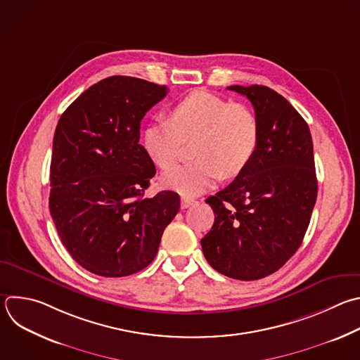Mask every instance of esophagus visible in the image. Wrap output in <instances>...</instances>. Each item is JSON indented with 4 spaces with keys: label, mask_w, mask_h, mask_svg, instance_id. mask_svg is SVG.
<instances>
[{
    "label": "esophagus",
    "mask_w": 360,
    "mask_h": 360,
    "mask_svg": "<svg viewBox=\"0 0 360 360\" xmlns=\"http://www.w3.org/2000/svg\"><path fill=\"white\" fill-rule=\"evenodd\" d=\"M193 203H196V200H193V199H189V198H182V199H181V207H182V209H188V207L192 206Z\"/></svg>",
    "instance_id": "obj_1"
}]
</instances>
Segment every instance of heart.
Instances as JSON below:
<instances>
[{
    "mask_svg": "<svg viewBox=\"0 0 360 360\" xmlns=\"http://www.w3.org/2000/svg\"><path fill=\"white\" fill-rule=\"evenodd\" d=\"M195 161L164 174V186L184 196L210 189L223 175L234 178L252 162L259 146L256 114L242 103L195 90L179 100L171 120H155L143 133V147L155 165L171 168L184 141L192 140Z\"/></svg>",
    "mask_w": 360,
    "mask_h": 360,
    "instance_id": "obj_1",
    "label": "heart"
}]
</instances>
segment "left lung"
Masks as SVG:
<instances>
[{
    "mask_svg": "<svg viewBox=\"0 0 360 360\" xmlns=\"http://www.w3.org/2000/svg\"><path fill=\"white\" fill-rule=\"evenodd\" d=\"M246 96L259 123L250 165L209 196L214 221L200 240L220 274L252 281L281 269L298 250L315 206L318 182L305 120L267 86H229Z\"/></svg>",
    "mask_w": 360,
    "mask_h": 360,
    "instance_id": "1",
    "label": "left lung"
}]
</instances>
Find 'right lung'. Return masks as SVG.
Returning a JSON list of instances; mask_svg holds the SVG:
<instances>
[{
	"label": "right lung",
	"mask_w": 360,
	"mask_h": 360,
	"mask_svg": "<svg viewBox=\"0 0 360 360\" xmlns=\"http://www.w3.org/2000/svg\"><path fill=\"white\" fill-rule=\"evenodd\" d=\"M167 93V86L111 76L59 118L49 210L69 255L93 274L126 277L146 269L179 210L175 192L144 196L155 165L139 143L140 124Z\"/></svg>",
	"instance_id": "right-lung-1"
}]
</instances>
